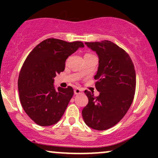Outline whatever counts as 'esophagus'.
<instances>
[{
  "mask_svg": "<svg viewBox=\"0 0 158 158\" xmlns=\"http://www.w3.org/2000/svg\"><path fill=\"white\" fill-rule=\"evenodd\" d=\"M81 92H82V90L80 89V88H77L74 89V94H81Z\"/></svg>",
  "mask_w": 158,
  "mask_h": 158,
  "instance_id": "obj_1",
  "label": "esophagus"
}]
</instances>
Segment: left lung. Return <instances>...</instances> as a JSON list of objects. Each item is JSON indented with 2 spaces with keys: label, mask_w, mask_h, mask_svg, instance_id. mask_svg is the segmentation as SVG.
Segmentation results:
<instances>
[{
  "label": "left lung",
  "mask_w": 158,
  "mask_h": 158,
  "mask_svg": "<svg viewBox=\"0 0 158 158\" xmlns=\"http://www.w3.org/2000/svg\"><path fill=\"white\" fill-rule=\"evenodd\" d=\"M97 52L99 67L94 79L99 95L85 90L88 103L81 114L85 124L98 131L108 129L123 118L135 94L136 73L129 55L110 41L85 42Z\"/></svg>",
  "instance_id": "1"
}]
</instances>
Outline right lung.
Masks as SVG:
<instances>
[{
	"instance_id": "1",
	"label": "right lung",
	"mask_w": 158,
	"mask_h": 158,
	"mask_svg": "<svg viewBox=\"0 0 158 158\" xmlns=\"http://www.w3.org/2000/svg\"><path fill=\"white\" fill-rule=\"evenodd\" d=\"M81 41L67 42L48 39L30 52L19 73L18 87L21 106L36 124L49 126L59 122L73 95V89L59 87L54 78L64 71L66 59L79 48Z\"/></svg>"
}]
</instances>
